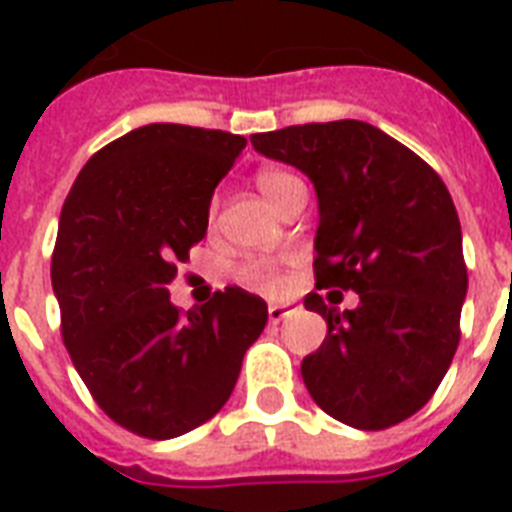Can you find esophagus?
I'll list each match as a JSON object with an SVG mask.
<instances>
[{"mask_svg": "<svg viewBox=\"0 0 512 512\" xmlns=\"http://www.w3.org/2000/svg\"><path fill=\"white\" fill-rule=\"evenodd\" d=\"M287 316H289L287 305H268V319H271L273 324H279V321L287 319Z\"/></svg>", "mask_w": 512, "mask_h": 512, "instance_id": "1", "label": "esophagus"}]
</instances>
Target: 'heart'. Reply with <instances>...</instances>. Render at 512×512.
<instances>
[{
  "mask_svg": "<svg viewBox=\"0 0 512 512\" xmlns=\"http://www.w3.org/2000/svg\"><path fill=\"white\" fill-rule=\"evenodd\" d=\"M255 183L257 188H260V193L268 199V204H271L273 209H279L281 201L289 196V191L297 188V185H303V180L284 170H260L255 177ZM239 273L241 279L247 281V284H252V287L268 289V292L281 287V276L265 263H247Z\"/></svg>",
  "mask_w": 512,
  "mask_h": 512,
  "instance_id": "heart-1",
  "label": "heart"
}]
</instances>
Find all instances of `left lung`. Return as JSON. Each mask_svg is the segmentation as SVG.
Here are the masks:
<instances>
[{"instance_id":"1","label":"left lung","mask_w":512,"mask_h":512,"mask_svg":"<svg viewBox=\"0 0 512 512\" xmlns=\"http://www.w3.org/2000/svg\"><path fill=\"white\" fill-rule=\"evenodd\" d=\"M257 154L311 177L319 199L316 287L353 289L358 308L321 295V348L303 358L316 404L358 430L404 422L428 404L460 345L468 295L460 217L420 156L356 119L252 135Z\"/></svg>"}]
</instances>
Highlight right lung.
I'll return each mask as SVG.
<instances>
[{"instance_id":"obj_1","label":"right lung","mask_w":512,"mask_h":512,"mask_svg":"<svg viewBox=\"0 0 512 512\" xmlns=\"http://www.w3.org/2000/svg\"><path fill=\"white\" fill-rule=\"evenodd\" d=\"M244 146L223 130L146 124L84 164L60 212L52 289L68 356L100 409L143 438L212 420L268 321L265 300L239 287L185 316L167 292Z\"/></svg>"}]
</instances>
